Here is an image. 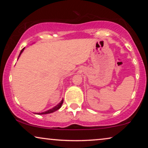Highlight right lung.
Segmentation results:
<instances>
[{"mask_svg": "<svg viewBox=\"0 0 148 148\" xmlns=\"http://www.w3.org/2000/svg\"><path fill=\"white\" fill-rule=\"evenodd\" d=\"M24 48H23V49H22V50H21V52H20V54H19V57L20 56V55H21V54L22 53V52H23ZM19 57H18V58H19ZM62 103H63V100H62L61 101V102H60L58 105H56V106H54V108L50 109V110L46 111V112H42V113H38V114H49V113H52V112H55L56 110H58V109H59V108H60V107H61Z\"/></svg>", "mask_w": 148, "mask_h": 148, "instance_id": "1", "label": "right lung"}]
</instances>
